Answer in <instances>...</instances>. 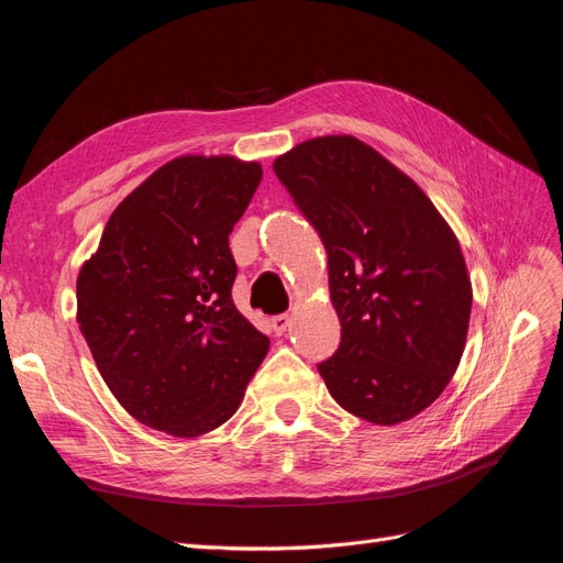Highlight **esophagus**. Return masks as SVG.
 <instances>
[{
	"mask_svg": "<svg viewBox=\"0 0 563 563\" xmlns=\"http://www.w3.org/2000/svg\"><path fill=\"white\" fill-rule=\"evenodd\" d=\"M288 323H291V319H288V314H275L269 319V327H272V331H275L277 335H282L286 329H288Z\"/></svg>",
	"mask_w": 563,
	"mask_h": 563,
	"instance_id": "1",
	"label": "esophagus"
}]
</instances>
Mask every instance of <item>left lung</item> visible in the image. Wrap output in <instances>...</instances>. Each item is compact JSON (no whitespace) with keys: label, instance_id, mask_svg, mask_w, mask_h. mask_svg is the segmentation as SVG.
Returning <instances> with one entry per match:
<instances>
[{"label":"left lung","instance_id":"left-lung-1","mask_svg":"<svg viewBox=\"0 0 563 563\" xmlns=\"http://www.w3.org/2000/svg\"><path fill=\"white\" fill-rule=\"evenodd\" d=\"M277 178L319 232L340 345L317 364L352 416L397 424L451 383L472 286L455 234L420 187L352 135L296 145Z\"/></svg>","mask_w":563,"mask_h":563}]
</instances>
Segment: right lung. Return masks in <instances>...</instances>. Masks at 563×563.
Wrapping results in <instances>:
<instances>
[{"instance_id":"right-lung-1","label":"right lung","mask_w":563,"mask_h":563,"mask_svg":"<svg viewBox=\"0 0 563 563\" xmlns=\"http://www.w3.org/2000/svg\"><path fill=\"white\" fill-rule=\"evenodd\" d=\"M261 164L178 157L119 203L77 279L100 376L147 428L199 437L240 406L269 340L234 308L228 244Z\"/></svg>"}]
</instances>
